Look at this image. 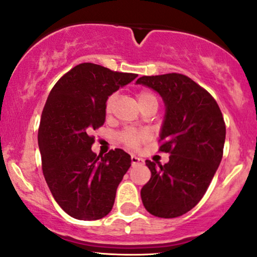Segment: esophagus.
Returning a JSON list of instances; mask_svg holds the SVG:
<instances>
[{"mask_svg":"<svg viewBox=\"0 0 257 257\" xmlns=\"http://www.w3.org/2000/svg\"><path fill=\"white\" fill-rule=\"evenodd\" d=\"M132 164L133 166H136V164H142L143 163V160L140 159V157L135 156V155H132Z\"/></svg>","mask_w":257,"mask_h":257,"instance_id":"obj_1","label":"esophagus"}]
</instances>
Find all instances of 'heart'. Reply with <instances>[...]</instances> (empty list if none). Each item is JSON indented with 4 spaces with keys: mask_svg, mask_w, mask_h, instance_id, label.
Instances as JSON below:
<instances>
[{
    "mask_svg": "<svg viewBox=\"0 0 257 257\" xmlns=\"http://www.w3.org/2000/svg\"><path fill=\"white\" fill-rule=\"evenodd\" d=\"M118 100V95L114 93L107 98L105 102V112L111 114L114 111L116 102ZM138 100L141 107H145L147 103L152 101H157V98L153 93L148 90H140L138 93ZM150 139V133L147 129H136V128H125L118 134L119 142L131 149H138L143 143Z\"/></svg>",
    "mask_w": 257,
    "mask_h": 257,
    "instance_id": "heart-1",
    "label": "heart"
}]
</instances>
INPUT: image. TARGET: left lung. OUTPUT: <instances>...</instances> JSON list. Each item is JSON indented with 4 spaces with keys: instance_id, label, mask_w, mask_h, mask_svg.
<instances>
[{
    "instance_id": "8db88e82",
    "label": "left lung",
    "mask_w": 257,
    "mask_h": 257,
    "mask_svg": "<svg viewBox=\"0 0 257 257\" xmlns=\"http://www.w3.org/2000/svg\"><path fill=\"white\" fill-rule=\"evenodd\" d=\"M136 83L154 89L166 103L159 152L169 162L156 166L141 189L143 206L157 217L186 214L206 194L223 156L225 123L215 98L186 75L142 76Z\"/></svg>"
}]
</instances>
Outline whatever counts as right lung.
Instances as JSON below:
<instances>
[{"mask_svg": "<svg viewBox=\"0 0 257 257\" xmlns=\"http://www.w3.org/2000/svg\"><path fill=\"white\" fill-rule=\"evenodd\" d=\"M136 77L81 63L64 74L48 96L39 128L42 170L55 201L71 217L98 220L114 206L131 155L116 148L96 156L91 133L103 125L108 96Z\"/></svg>", "mask_w": 257, "mask_h": 257, "instance_id": "obj_1", "label": "right lung"}]
</instances>
